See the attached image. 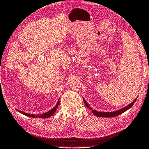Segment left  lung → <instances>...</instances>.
Listing matches in <instances>:
<instances>
[{"mask_svg":"<svg viewBox=\"0 0 149 149\" xmlns=\"http://www.w3.org/2000/svg\"><path fill=\"white\" fill-rule=\"evenodd\" d=\"M84 100V102L86 106H87V108H88L89 109H91V110H92V108H91L90 106H88V104H87V102L85 101L84 99H83ZM137 100V98L135 99V100L133 101V102L131 103L130 104H129L128 106H127L126 107H125V108L120 109V110H118L117 111H114V112H97V110H92V112L93 114L95 115H96L97 116H100V117H114V116H118V115L119 114H121L122 113H123L124 112H125L129 109L132 108V106L134 104L135 102H136Z\"/></svg>","mask_w":149,"mask_h":149,"instance_id":"left-lung-1","label":"left lung"}]
</instances>
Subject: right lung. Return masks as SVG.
Listing matches in <instances>:
<instances>
[{
	"label": "right lung",
	"mask_w": 149,
	"mask_h": 149,
	"mask_svg": "<svg viewBox=\"0 0 149 149\" xmlns=\"http://www.w3.org/2000/svg\"><path fill=\"white\" fill-rule=\"evenodd\" d=\"M60 104V102H59V100L58 101V102H57V104L56 105V106L54 107L51 110L48 111V112H45V113H43V114H36V115H34V114H28V113H26V112H24L22 111H20V110H17L18 112H19L22 114L26 115V116H29V117H33V118H49L51 116H52L53 114H54V113L56 112V108H58V105Z\"/></svg>",
	"instance_id": "add662e5"
}]
</instances>
